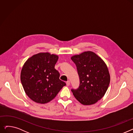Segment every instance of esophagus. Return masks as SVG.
<instances>
[{
	"mask_svg": "<svg viewBox=\"0 0 133 133\" xmlns=\"http://www.w3.org/2000/svg\"><path fill=\"white\" fill-rule=\"evenodd\" d=\"M66 85H67V86H69V85H70V81H69V80L68 81H67V82H66Z\"/></svg>",
	"mask_w": 133,
	"mask_h": 133,
	"instance_id": "34e87169",
	"label": "esophagus"
}]
</instances>
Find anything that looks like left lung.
Listing matches in <instances>:
<instances>
[{
    "label": "left lung",
    "mask_w": 133,
    "mask_h": 133,
    "mask_svg": "<svg viewBox=\"0 0 133 133\" xmlns=\"http://www.w3.org/2000/svg\"><path fill=\"white\" fill-rule=\"evenodd\" d=\"M80 79L79 87L71 90L79 102L91 105L105 94L110 83V74L105 62L95 53L86 51L71 57Z\"/></svg>",
    "instance_id": "1"
}]
</instances>
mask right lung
Masks as SVG:
<instances>
[{"label":"right lung","instance_id":"right-lung-1","mask_svg":"<svg viewBox=\"0 0 133 133\" xmlns=\"http://www.w3.org/2000/svg\"><path fill=\"white\" fill-rule=\"evenodd\" d=\"M58 58L57 55L39 53L25 62L20 80L26 94L33 101L41 104L50 102L66 85L54 68Z\"/></svg>","mask_w":133,"mask_h":133}]
</instances>
